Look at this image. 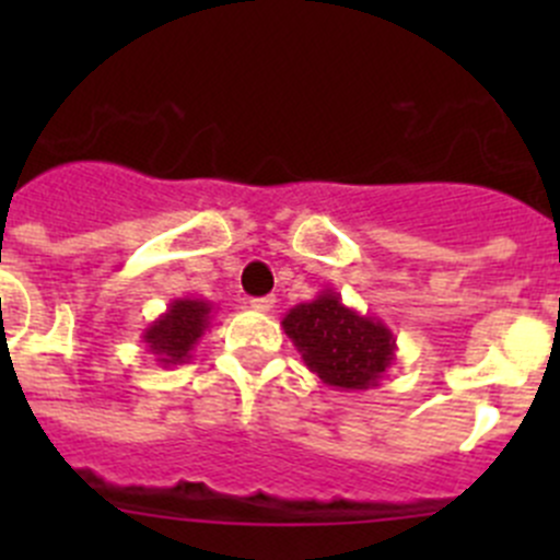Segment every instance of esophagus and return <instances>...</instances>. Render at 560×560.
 <instances>
[{"mask_svg":"<svg viewBox=\"0 0 560 560\" xmlns=\"http://www.w3.org/2000/svg\"><path fill=\"white\" fill-rule=\"evenodd\" d=\"M248 306H252L254 312H262V314H268L270 308L276 306V298H273V295H268V298H252V301H248Z\"/></svg>","mask_w":560,"mask_h":560,"instance_id":"obj_1","label":"esophagus"}]
</instances>
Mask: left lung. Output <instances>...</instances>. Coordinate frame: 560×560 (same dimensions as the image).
<instances>
[{
    "label": "left lung",
    "instance_id": "1",
    "mask_svg": "<svg viewBox=\"0 0 560 560\" xmlns=\"http://www.w3.org/2000/svg\"><path fill=\"white\" fill-rule=\"evenodd\" d=\"M303 363L327 387H380L395 363V336L382 319L347 306L336 290H322L314 301L298 303L281 319Z\"/></svg>",
    "mask_w": 560,
    "mask_h": 560
}]
</instances>
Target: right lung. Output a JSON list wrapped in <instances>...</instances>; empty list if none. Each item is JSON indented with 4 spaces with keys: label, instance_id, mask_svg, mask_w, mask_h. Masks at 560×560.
Listing matches in <instances>:
<instances>
[{
    "label": "right lung",
    "instance_id": "obj_1",
    "mask_svg": "<svg viewBox=\"0 0 560 560\" xmlns=\"http://www.w3.org/2000/svg\"><path fill=\"white\" fill-rule=\"evenodd\" d=\"M213 303L202 298H175L165 314L143 330V343L160 365L189 363L197 341L213 322Z\"/></svg>",
    "mask_w": 560,
    "mask_h": 560
}]
</instances>
